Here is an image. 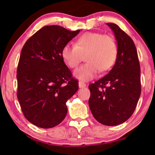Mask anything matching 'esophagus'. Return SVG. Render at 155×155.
Listing matches in <instances>:
<instances>
[{
    "label": "esophagus",
    "mask_w": 155,
    "mask_h": 155,
    "mask_svg": "<svg viewBox=\"0 0 155 155\" xmlns=\"http://www.w3.org/2000/svg\"><path fill=\"white\" fill-rule=\"evenodd\" d=\"M79 87L80 88H84V87H86V84L84 83V82H82V81H80L79 82Z\"/></svg>",
    "instance_id": "esophagus-1"
}]
</instances>
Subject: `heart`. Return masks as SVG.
<instances>
[{
	"label": "heart",
	"instance_id": "b5f03b06",
	"mask_svg": "<svg viewBox=\"0 0 155 155\" xmlns=\"http://www.w3.org/2000/svg\"><path fill=\"white\" fill-rule=\"evenodd\" d=\"M63 62L71 69H75L84 57L85 64L76 70L74 75L82 80H90L98 72L109 71L115 64L118 46L110 36L99 32L84 33L75 40L73 45L65 44L61 51Z\"/></svg>",
	"mask_w": 155,
	"mask_h": 155
}]
</instances>
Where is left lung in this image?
I'll list each match as a JSON object with an SVG mask.
<instances>
[{
    "instance_id": "8db88e82",
    "label": "left lung",
    "mask_w": 155,
    "mask_h": 155,
    "mask_svg": "<svg viewBox=\"0 0 155 155\" xmlns=\"http://www.w3.org/2000/svg\"><path fill=\"white\" fill-rule=\"evenodd\" d=\"M117 41L118 56L109 73L89 85L91 112L105 126H117L132 116L141 93L140 66L133 39L117 25L107 23Z\"/></svg>"
}]
</instances>
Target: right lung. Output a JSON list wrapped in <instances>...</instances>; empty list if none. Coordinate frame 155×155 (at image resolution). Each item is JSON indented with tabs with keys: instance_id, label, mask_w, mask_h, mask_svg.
<instances>
[{
	"instance_id": "right-lung-1",
	"label": "right lung",
	"mask_w": 155,
	"mask_h": 155,
	"mask_svg": "<svg viewBox=\"0 0 155 155\" xmlns=\"http://www.w3.org/2000/svg\"><path fill=\"white\" fill-rule=\"evenodd\" d=\"M80 31L45 26L23 46L17 70V97L25 117L35 126L53 128L66 116L65 102L79 85L63 62L61 51Z\"/></svg>"
}]
</instances>
